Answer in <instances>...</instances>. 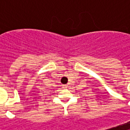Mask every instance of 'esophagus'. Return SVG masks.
<instances>
[{
  "label": "esophagus",
  "mask_w": 130,
  "mask_h": 130,
  "mask_svg": "<svg viewBox=\"0 0 130 130\" xmlns=\"http://www.w3.org/2000/svg\"><path fill=\"white\" fill-rule=\"evenodd\" d=\"M67 87H68V86H67V85H63V88H66Z\"/></svg>",
  "instance_id": "1"
}]
</instances>
